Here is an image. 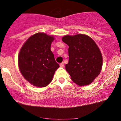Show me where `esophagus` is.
<instances>
[{
    "instance_id": "34e87169",
    "label": "esophagus",
    "mask_w": 121,
    "mask_h": 121,
    "mask_svg": "<svg viewBox=\"0 0 121 121\" xmlns=\"http://www.w3.org/2000/svg\"><path fill=\"white\" fill-rule=\"evenodd\" d=\"M60 66L61 67H64V62H61V63L60 64Z\"/></svg>"
}]
</instances>
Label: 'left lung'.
Instances as JSON below:
<instances>
[{
  "mask_svg": "<svg viewBox=\"0 0 121 121\" xmlns=\"http://www.w3.org/2000/svg\"><path fill=\"white\" fill-rule=\"evenodd\" d=\"M62 40L69 46V62L65 69L72 81L80 86L91 84L102 66V55L95 43L82 34L65 36Z\"/></svg>",
  "mask_w": 121,
  "mask_h": 121,
  "instance_id": "left-lung-1",
  "label": "left lung"
}]
</instances>
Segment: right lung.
I'll list each match as a JSON object with an SVG mask.
<instances>
[{
  "mask_svg": "<svg viewBox=\"0 0 121 121\" xmlns=\"http://www.w3.org/2000/svg\"><path fill=\"white\" fill-rule=\"evenodd\" d=\"M53 40V37L44 33L36 34L27 40L19 53L18 62L21 73L36 86L48 85L60 66L51 51Z\"/></svg>",
  "mask_w": 121,
  "mask_h": 121,
  "instance_id": "1",
  "label": "right lung"
}]
</instances>
